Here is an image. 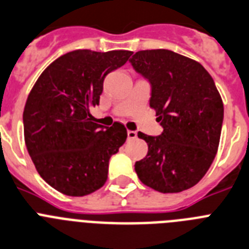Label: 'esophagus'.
Here are the masks:
<instances>
[{"label": "esophagus", "instance_id": "obj_1", "mask_svg": "<svg viewBox=\"0 0 249 249\" xmlns=\"http://www.w3.org/2000/svg\"><path fill=\"white\" fill-rule=\"evenodd\" d=\"M138 137V133L134 130H127V139L131 140V139H135Z\"/></svg>", "mask_w": 249, "mask_h": 249}]
</instances>
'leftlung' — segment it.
<instances>
[{"label": "left lung", "instance_id": "obj_1", "mask_svg": "<svg viewBox=\"0 0 249 249\" xmlns=\"http://www.w3.org/2000/svg\"><path fill=\"white\" fill-rule=\"evenodd\" d=\"M151 85L150 107L163 126L159 137L138 133L148 154L135 163L142 184L179 193L205 176L219 145L223 101L209 72L170 50H142L130 59Z\"/></svg>", "mask_w": 249, "mask_h": 249}]
</instances>
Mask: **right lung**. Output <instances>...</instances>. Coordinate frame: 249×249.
<instances>
[{
    "instance_id": "obj_1",
    "label": "right lung",
    "mask_w": 249,
    "mask_h": 249,
    "mask_svg": "<svg viewBox=\"0 0 249 249\" xmlns=\"http://www.w3.org/2000/svg\"><path fill=\"white\" fill-rule=\"evenodd\" d=\"M131 51L75 50L50 64L30 91L23 110L26 148L41 178L53 189L83 196L107 179L109 159L126 140L120 123L92 122L104 79L123 66Z\"/></svg>"
}]
</instances>
